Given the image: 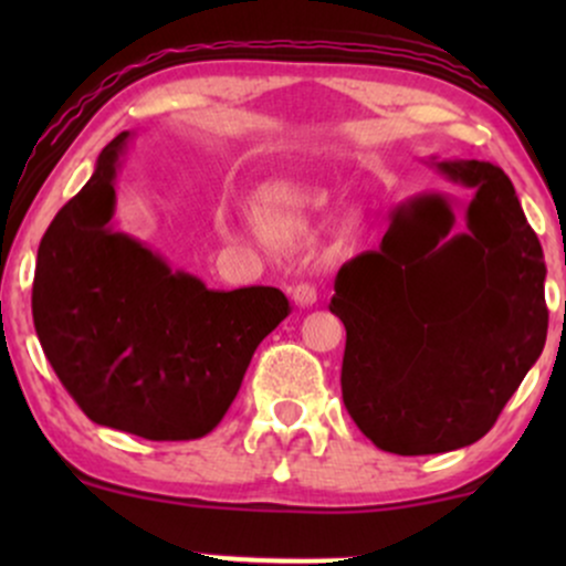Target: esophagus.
<instances>
[{
  "mask_svg": "<svg viewBox=\"0 0 566 566\" xmlns=\"http://www.w3.org/2000/svg\"><path fill=\"white\" fill-rule=\"evenodd\" d=\"M292 301H295L297 305H303V308L314 305L316 301H319V292H316V284L297 282L295 287H292Z\"/></svg>",
  "mask_w": 566,
  "mask_h": 566,
  "instance_id": "34e87169",
  "label": "esophagus"
}]
</instances>
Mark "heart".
<instances>
[{
    "mask_svg": "<svg viewBox=\"0 0 566 566\" xmlns=\"http://www.w3.org/2000/svg\"><path fill=\"white\" fill-rule=\"evenodd\" d=\"M316 207L314 193L284 184L265 186L255 199V218L269 233H297Z\"/></svg>",
    "mask_w": 566,
    "mask_h": 566,
    "instance_id": "obj_1",
    "label": "heart"
}]
</instances>
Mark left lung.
<instances>
[{
  "mask_svg": "<svg viewBox=\"0 0 566 566\" xmlns=\"http://www.w3.org/2000/svg\"><path fill=\"white\" fill-rule=\"evenodd\" d=\"M473 188L465 231L426 193L399 207L378 250L337 271L329 311L346 324L343 405L394 454L479 441L543 354V247L497 165L437 161Z\"/></svg>",
  "mask_w": 566,
  "mask_h": 566,
  "instance_id": "8db88e82",
  "label": "left lung"
}]
</instances>
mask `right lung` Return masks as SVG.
<instances>
[{"mask_svg": "<svg viewBox=\"0 0 566 566\" xmlns=\"http://www.w3.org/2000/svg\"><path fill=\"white\" fill-rule=\"evenodd\" d=\"M133 133L97 157L36 252L31 311L44 356L97 426L151 441L210 433L252 354L290 314L276 287L220 292L114 231V180Z\"/></svg>", "mask_w": 566, "mask_h": 566, "instance_id": "1", "label": "right lung"}]
</instances>
